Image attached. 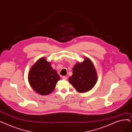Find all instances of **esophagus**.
I'll list each match as a JSON object with an SVG mask.
<instances>
[{
  "instance_id": "34e87169",
  "label": "esophagus",
  "mask_w": 132,
  "mask_h": 132,
  "mask_svg": "<svg viewBox=\"0 0 132 132\" xmlns=\"http://www.w3.org/2000/svg\"><path fill=\"white\" fill-rule=\"evenodd\" d=\"M62 79H64V80H67V77L66 76H63L62 77Z\"/></svg>"
}]
</instances>
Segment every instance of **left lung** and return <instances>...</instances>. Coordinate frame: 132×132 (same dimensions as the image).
<instances>
[{"label": "left lung", "mask_w": 132, "mask_h": 132, "mask_svg": "<svg viewBox=\"0 0 132 132\" xmlns=\"http://www.w3.org/2000/svg\"><path fill=\"white\" fill-rule=\"evenodd\" d=\"M82 63H77L73 68V75L68 81L80 93L92 88L97 81V74L92 62L87 58Z\"/></svg>", "instance_id": "left-lung-1"}]
</instances>
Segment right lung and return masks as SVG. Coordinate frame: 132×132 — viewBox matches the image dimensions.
<instances>
[{
  "mask_svg": "<svg viewBox=\"0 0 132 132\" xmlns=\"http://www.w3.org/2000/svg\"><path fill=\"white\" fill-rule=\"evenodd\" d=\"M28 79L32 88L38 93L45 95L52 92L60 77L51 66V62L42 58L31 67Z\"/></svg>",
  "mask_w": 132,
  "mask_h": 132,
  "instance_id": "right-lung-1",
  "label": "right lung"
}]
</instances>
